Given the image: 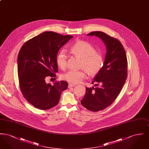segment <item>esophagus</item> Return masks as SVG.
Here are the masks:
<instances>
[{
	"instance_id": "esophagus-1",
	"label": "esophagus",
	"mask_w": 149,
	"mask_h": 149,
	"mask_svg": "<svg viewBox=\"0 0 149 149\" xmlns=\"http://www.w3.org/2000/svg\"><path fill=\"white\" fill-rule=\"evenodd\" d=\"M75 86V84H69V85H68V88H71V87H73V86Z\"/></svg>"
}]
</instances>
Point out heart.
I'll use <instances>...</instances> for the list:
<instances>
[{
  "label": "heart",
  "instance_id": "1",
  "mask_svg": "<svg viewBox=\"0 0 149 149\" xmlns=\"http://www.w3.org/2000/svg\"><path fill=\"white\" fill-rule=\"evenodd\" d=\"M71 55L80 58V70H70L62 75L61 78L71 84H77L86 75L95 76L101 70L104 64L103 54L97 51L91 43L84 40H78L71 44L68 48ZM68 56L63 50L58 52L56 56V63L62 70L66 69Z\"/></svg>",
  "mask_w": 149,
  "mask_h": 149
}]
</instances>
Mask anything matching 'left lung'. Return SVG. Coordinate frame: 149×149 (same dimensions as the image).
<instances>
[{
  "instance_id": "1",
  "label": "left lung",
  "mask_w": 149,
  "mask_h": 149,
  "mask_svg": "<svg viewBox=\"0 0 149 149\" xmlns=\"http://www.w3.org/2000/svg\"><path fill=\"white\" fill-rule=\"evenodd\" d=\"M100 38L106 45L103 66L95 77L92 84L95 88H86L81 104L87 109L98 112L109 106L119 95L127 76V60L125 49L116 38L101 31L88 34Z\"/></svg>"
}]
</instances>
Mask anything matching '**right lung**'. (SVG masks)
I'll return each instance as SVG.
<instances>
[{
    "label": "right lung",
    "instance_id": "obj_1",
    "mask_svg": "<svg viewBox=\"0 0 149 149\" xmlns=\"http://www.w3.org/2000/svg\"><path fill=\"white\" fill-rule=\"evenodd\" d=\"M72 37L47 31L22 46L17 58L19 87L24 98L36 108L47 110L56 106L61 93L67 89L65 81H55L52 85L45 79L56 77L58 51Z\"/></svg>",
    "mask_w": 149,
    "mask_h": 149
}]
</instances>
